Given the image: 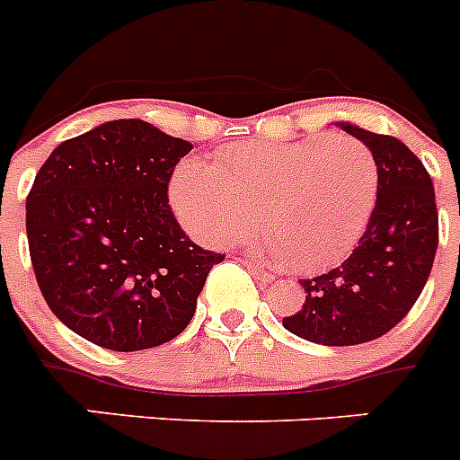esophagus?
I'll use <instances>...</instances> for the list:
<instances>
[{
    "label": "esophagus",
    "instance_id": "1",
    "mask_svg": "<svg viewBox=\"0 0 460 460\" xmlns=\"http://www.w3.org/2000/svg\"><path fill=\"white\" fill-rule=\"evenodd\" d=\"M245 266H247V269H250V273H252L254 278L259 279V282H263V285H270V282H273V279H275V275H270L269 270H263L261 266H257V263L245 261Z\"/></svg>",
    "mask_w": 460,
    "mask_h": 460
}]
</instances>
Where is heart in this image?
Returning a JSON list of instances; mask_svg holds the SVG:
<instances>
[{
  "label": "heart",
  "mask_w": 460,
  "mask_h": 460,
  "mask_svg": "<svg viewBox=\"0 0 460 460\" xmlns=\"http://www.w3.org/2000/svg\"><path fill=\"white\" fill-rule=\"evenodd\" d=\"M171 206L197 241L229 243L257 225L250 241L261 257L298 273H317L354 250L377 199L373 153L349 136L294 143H241L217 164L190 157L169 185Z\"/></svg>",
  "instance_id": "heart-1"
}]
</instances>
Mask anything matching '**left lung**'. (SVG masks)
Segmentation results:
<instances>
[{"label": "left lung", "mask_w": 460, "mask_h": 460, "mask_svg": "<svg viewBox=\"0 0 460 460\" xmlns=\"http://www.w3.org/2000/svg\"><path fill=\"white\" fill-rule=\"evenodd\" d=\"M373 153L377 201L357 250L317 278L301 279L305 303L282 319L317 345H361L389 333L417 303L438 250V206L429 171L394 136L335 122Z\"/></svg>", "instance_id": "left-lung-1"}]
</instances>
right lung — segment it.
I'll return each instance as SVG.
<instances>
[{
    "instance_id": "obj_1",
    "label": "right lung",
    "mask_w": 460,
    "mask_h": 460,
    "mask_svg": "<svg viewBox=\"0 0 460 460\" xmlns=\"http://www.w3.org/2000/svg\"><path fill=\"white\" fill-rule=\"evenodd\" d=\"M190 141L143 119H113L59 143L27 197L39 289L64 326L113 351L181 335L225 254L203 250L169 206Z\"/></svg>"
}]
</instances>
